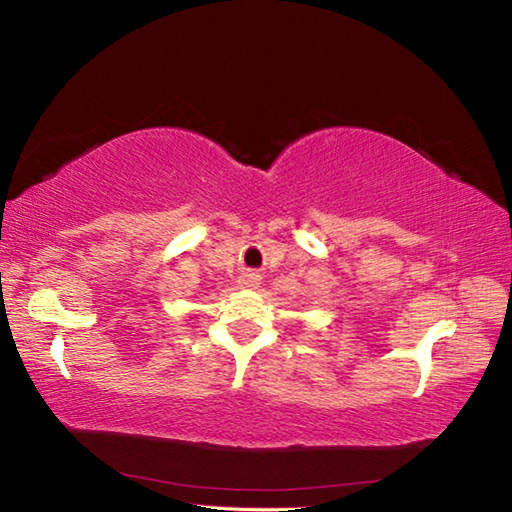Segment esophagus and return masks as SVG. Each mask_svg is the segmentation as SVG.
<instances>
[{
    "label": "esophagus",
    "instance_id": "1",
    "mask_svg": "<svg viewBox=\"0 0 512 512\" xmlns=\"http://www.w3.org/2000/svg\"><path fill=\"white\" fill-rule=\"evenodd\" d=\"M239 284H242L244 288H250L257 284V275L255 273H244L242 277H239Z\"/></svg>",
    "mask_w": 512,
    "mask_h": 512
}]
</instances>
